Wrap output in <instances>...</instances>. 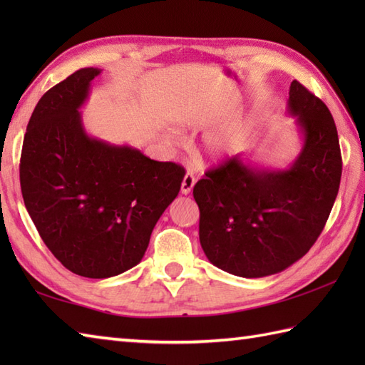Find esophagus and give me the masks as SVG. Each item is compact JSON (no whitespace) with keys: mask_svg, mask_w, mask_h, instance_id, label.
<instances>
[{"mask_svg":"<svg viewBox=\"0 0 365 365\" xmlns=\"http://www.w3.org/2000/svg\"><path fill=\"white\" fill-rule=\"evenodd\" d=\"M195 183H196V178H195V175H192V173L185 174L183 180H182V187H180L182 195H190V192L192 191V187H195Z\"/></svg>","mask_w":365,"mask_h":365,"instance_id":"1","label":"esophagus"}]
</instances>
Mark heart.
Returning a JSON list of instances; mask_svg holds the SVG:
<instances>
[{"instance_id": "heart-1", "label": "heart", "mask_w": 365, "mask_h": 365, "mask_svg": "<svg viewBox=\"0 0 365 365\" xmlns=\"http://www.w3.org/2000/svg\"><path fill=\"white\" fill-rule=\"evenodd\" d=\"M190 123H192V120H190ZM230 144H232V136H229L227 133H215V135L207 138L205 152L208 157L218 158L226 153Z\"/></svg>"}]
</instances>
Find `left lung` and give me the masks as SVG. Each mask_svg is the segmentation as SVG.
Wrapping results in <instances>:
<instances>
[{
	"label": "left lung",
	"instance_id": "obj_1",
	"mask_svg": "<svg viewBox=\"0 0 365 365\" xmlns=\"http://www.w3.org/2000/svg\"><path fill=\"white\" fill-rule=\"evenodd\" d=\"M289 114L302 135V149L289 168H259L235 155L207 170L192 190L200 246L230 274L263 277L289 268L311 250L334 205L342 175L334 119L297 80Z\"/></svg>",
	"mask_w": 365,
	"mask_h": 365
}]
</instances>
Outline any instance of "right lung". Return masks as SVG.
Wrapping results in <instances>:
<instances>
[{
	"label": "right lung",
	"instance_id": "right-lung-1",
	"mask_svg": "<svg viewBox=\"0 0 365 365\" xmlns=\"http://www.w3.org/2000/svg\"><path fill=\"white\" fill-rule=\"evenodd\" d=\"M100 68H80L46 91L28 122L20 158L25 207L46 247L72 273L106 279L144 257L185 169L92 138L80 108Z\"/></svg>",
	"mask_w": 365,
	"mask_h": 365
}]
</instances>
